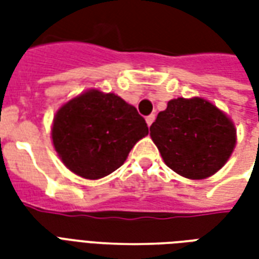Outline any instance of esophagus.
Masks as SVG:
<instances>
[{
    "instance_id": "esophagus-1",
    "label": "esophagus",
    "mask_w": 259,
    "mask_h": 259,
    "mask_svg": "<svg viewBox=\"0 0 259 259\" xmlns=\"http://www.w3.org/2000/svg\"><path fill=\"white\" fill-rule=\"evenodd\" d=\"M154 120H155V115H148V116L146 118V122L148 126H151Z\"/></svg>"
}]
</instances>
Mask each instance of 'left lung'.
I'll list each match as a JSON object with an SVG mask.
<instances>
[{
	"mask_svg": "<svg viewBox=\"0 0 259 259\" xmlns=\"http://www.w3.org/2000/svg\"><path fill=\"white\" fill-rule=\"evenodd\" d=\"M150 136L163 162L183 178L217 174L236 146V127L228 115L200 97L175 98L158 113Z\"/></svg>",
	"mask_w": 259,
	"mask_h": 259,
	"instance_id": "8db88e82",
	"label": "left lung"
}]
</instances>
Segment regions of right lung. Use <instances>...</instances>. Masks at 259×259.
<instances>
[{
	"label": "right lung",
	"instance_id": "add662e5",
	"mask_svg": "<svg viewBox=\"0 0 259 259\" xmlns=\"http://www.w3.org/2000/svg\"><path fill=\"white\" fill-rule=\"evenodd\" d=\"M148 126L133 105L113 93L89 90L59 108L53 144L65 166L84 179L105 178L122 166Z\"/></svg>",
	"mask_w": 259,
	"mask_h": 259
}]
</instances>
